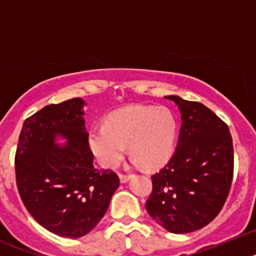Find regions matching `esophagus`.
<instances>
[{
    "instance_id": "esophagus-1",
    "label": "esophagus",
    "mask_w": 256,
    "mask_h": 256,
    "mask_svg": "<svg viewBox=\"0 0 256 256\" xmlns=\"http://www.w3.org/2000/svg\"><path fill=\"white\" fill-rule=\"evenodd\" d=\"M119 178H120L122 183H126L132 178V176L130 174H119Z\"/></svg>"
}]
</instances>
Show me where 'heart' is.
<instances>
[{
    "mask_svg": "<svg viewBox=\"0 0 256 256\" xmlns=\"http://www.w3.org/2000/svg\"><path fill=\"white\" fill-rule=\"evenodd\" d=\"M178 124L164 106L134 105L115 110L105 126H94L88 142L105 168L120 164L130 144V155L144 169H158L168 162L176 148Z\"/></svg>",
    "mask_w": 256,
    "mask_h": 256,
    "instance_id": "heart-1",
    "label": "heart"
}]
</instances>
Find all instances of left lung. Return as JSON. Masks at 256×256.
<instances>
[{"label": "left lung", "instance_id": "1", "mask_svg": "<svg viewBox=\"0 0 256 256\" xmlns=\"http://www.w3.org/2000/svg\"><path fill=\"white\" fill-rule=\"evenodd\" d=\"M165 98L178 105L182 126L176 152L151 176L146 210L169 232L188 234L209 224L224 205L234 178V144L227 124L209 108Z\"/></svg>", "mask_w": 256, "mask_h": 256}]
</instances>
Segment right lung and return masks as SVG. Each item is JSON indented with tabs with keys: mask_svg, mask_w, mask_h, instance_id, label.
Returning <instances> with one entry per match:
<instances>
[{
	"mask_svg": "<svg viewBox=\"0 0 256 256\" xmlns=\"http://www.w3.org/2000/svg\"><path fill=\"white\" fill-rule=\"evenodd\" d=\"M79 97L51 104L26 118L15 154L16 186L22 204L42 227L78 238L105 216L119 177L94 166ZM68 144L58 148L54 137Z\"/></svg>",
	"mask_w": 256,
	"mask_h": 256,
	"instance_id": "obj_1",
	"label": "right lung"
}]
</instances>
